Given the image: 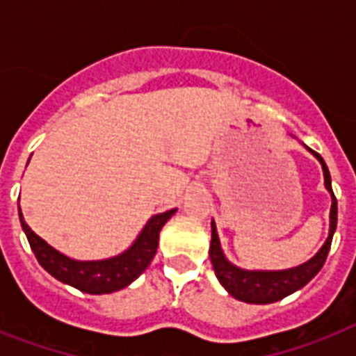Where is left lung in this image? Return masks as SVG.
<instances>
[{"label":"left lung","mask_w":356,"mask_h":356,"mask_svg":"<svg viewBox=\"0 0 356 356\" xmlns=\"http://www.w3.org/2000/svg\"><path fill=\"white\" fill-rule=\"evenodd\" d=\"M312 151V149H310ZM314 156L321 162L323 168V177H325V186L332 195V207H331V231H329V238L323 243V248L318 251L316 257L305 262V264L292 268V270L284 271H245L240 270L236 266L229 262L222 253L220 248V240H218L216 225L212 222V240H211V262L216 273L218 281L222 282V286L227 290L234 299L245 301V303H257V305H266V303H275L279 299L286 298L290 293H293L299 288H303L312 277L321 270V266L325 264L327 254L331 249L332 234L337 231V220H338V205L334 192L331 186V173L327 168L325 161L321 159L320 153L312 151Z\"/></svg>","instance_id":"left-lung-1"}]
</instances>
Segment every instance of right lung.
<instances>
[{"label": "right lung", "mask_w": 356, "mask_h": 356, "mask_svg": "<svg viewBox=\"0 0 356 356\" xmlns=\"http://www.w3.org/2000/svg\"><path fill=\"white\" fill-rule=\"evenodd\" d=\"M173 212H175V209L151 218L144 231L136 238V242L125 253L108 260L81 262V260L64 257L63 253H58L57 249H53L49 243L44 242L25 223L18 207L22 229L29 240V245L36 260H38V264L60 282H66L70 286L86 293H111L131 284L149 266V262L155 257L156 248H159V233H161L162 225L173 216Z\"/></svg>", "instance_id": "add662e5"}]
</instances>
